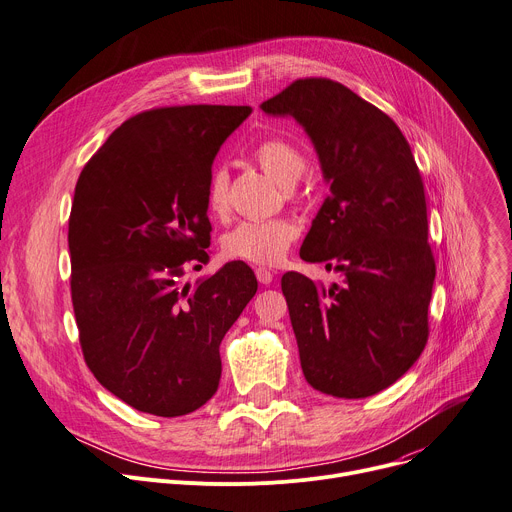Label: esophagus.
<instances>
[{
    "label": "esophagus",
    "instance_id": "1",
    "mask_svg": "<svg viewBox=\"0 0 512 512\" xmlns=\"http://www.w3.org/2000/svg\"><path fill=\"white\" fill-rule=\"evenodd\" d=\"M256 279L262 285H270L274 279V272H270L268 268H256Z\"/></svg>",
    "mask_w": 512,
    "mask_h": 512
}]
</instances>
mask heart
Returning <instances> with one entry per match:
<instances>
[{
	"instance_id": "1",
	"label": "heart",
	"mask_w": 512,
	"mask_h": 512,
	"mask_svg": "<svg viewBox=\"0 0 512 512\" xmlns=\"http://www.w3.org/2000/svg\"><path fill=\"white\" fill-rule=\"evenodd\" d=\"M256 164L283 188L293 186L305 172L303 153L289 141L268 139L254 149ZM229 203V174L225 168H213L207 182L209 211L221 215ZM297 238V225L289 219L240 221L229 229L221 248L227 258L250 264H277L285 258L289 246Z\"/></svg>"
}]
</instances>
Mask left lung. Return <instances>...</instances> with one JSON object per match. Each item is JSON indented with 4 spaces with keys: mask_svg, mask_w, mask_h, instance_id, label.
I'll return each instance as SVG.
<instances>
[{
    "mask_svg": "<svg viewBox=\"0 0 512 512\" xmlns=\"http://www.w3.org/2000/svg\"><path fill=\"white\" fill-rule=\"evenodd\" d=\"M260 108L303 127L330 186L299 256L342 281L324 287L299 272L281 281L303 375L328 396L369 398L418 361L428 338L437 268L412 149L385 112L322 77Z\"/></svg>",
    "mask_w": 512,
    "mask_h": 512,
    "instance_id": "8db88e82",
    "label": "left lung"
}]
</instances>
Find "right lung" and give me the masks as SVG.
Segmentation results:
<instances>
[{
	"label": "right lung",
	"mask_w": 512,
	"mask_h": 512,
	"mask_svg": "<svg viewBox=\"0 0 512 512\" xmlns=\"http://www.w3.org/2000/svg\"><path fill=\"white\" fill-rule=\"evenodd\" d=\"M250 106H170L125 121L75 184L69 217L71 301L84 359L116 398L184 416L219 387V344L256 295L250 266L207 264V182ZM203 268V266H201Z\"/></svg>",
	"instance_id": "right-lung-1"
}]
</instances>
